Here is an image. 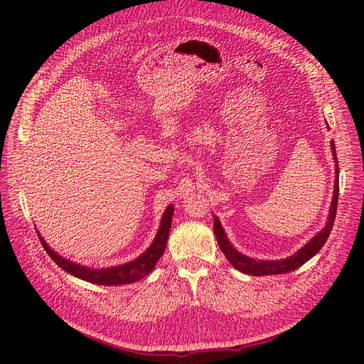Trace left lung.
<instances>
[{
    "label": "left lung",
    "instance_id": "obj_1",
    "mask_svg": "<svg viewBox=\"0 0 364 364\" xmlns=\"http://www.w3.org/2000/svg\"><path fill=\"white\" fill-rule=\"evenodd\" d=\"M331 149H333V156L336 162V182H334L333 202H331V208H329L326 225L321 232L316 234L304 247H301L296 253H293L291 257L285 259H278V261H264V259H255V258L243 255V253H240L232 245L229 243L225 230L222 225H220V220L214 215V234L217 237L218 246L225 253L226 259L232 264L237 270L243 272L246 274H252V277H266V274L289 273L296 270L297 267H301L302 264H305L308 259L313 258L316 253L322 249V246L326 243L329 234H331V229L336 220V213H337V200H338V161H337L336 146L333 141H331Z\"/></svg>",
    "mask_w": 364,
    "mask_h": 364
}]
</instances>
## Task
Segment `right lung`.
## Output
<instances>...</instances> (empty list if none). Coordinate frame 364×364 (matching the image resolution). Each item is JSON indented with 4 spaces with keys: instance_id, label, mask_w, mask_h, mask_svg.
<instances>
[{
    "instance_id": "add662e5",
    "label": "right lung",
    "mask_w": 364,
    "mask_h": 364,
    "mask_svg": "<svg viewBox=\"0 0 364 364\" xmlns=\"http://www.w3.org/2000/svg\"><path fill=\"white\" fill-rule=\"evenodd\" d=\"M174 208L173 205H168L167 209L161 218V226L158 229V234L153 240V243L150 247L139 255L136 259L129 261L126 264H121V266L115 267H106V269H91V267H85L82 264L73 262L67 258H63L58 255L43 240L39 234V240L43 246V249L47 250L50 258L58 264L59 267H62L65 272H68L70 274L75 278H80L83 281L98 284V285H123V284H132L142 279L144 277L155 269L156 262L159 258L164 255L165 246H167V240L170 234V228H171V217H173Z\"/></svg>"
}]
</instances>
